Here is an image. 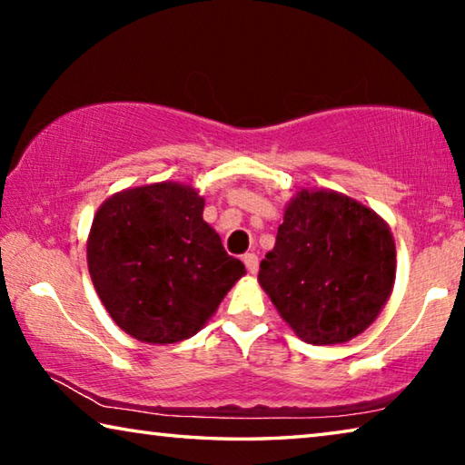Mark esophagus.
<instances>
[{"label":"esophagus","mask_w":465,"mask_h":465,"mask_svg":"<svg viewBox=\"0 0 465 465\" xmlns=\"http://www.w3.org/2000/svg\"><path fill=\"white\" fill-rule=\"evenodd\" d=\"M242 261H244L248 272H252V275L259 271V256H256L254 252H246L244 256H242Z\"/></svg>","instance_id":"esophagus-1"}]
</instances>
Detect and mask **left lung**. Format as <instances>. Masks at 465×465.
<instances>
[{
	"label": "left lung",
	"instance_id": "1",
	"mask_svg": "<svg viewBox=\"0 0 465 465\" xmlns=\"http://www.w3.org/2000/svg\"><path fill=\"white\" fill-rule=\"evenodd\" d=\"M259 282L306 343L350 341L391 293L393 235L364 204L331 190H304L285 209Z\"/></svg>",
	"mask_w": 465,
	"mask_h": 465
}]
</instances>
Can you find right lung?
Returning <instances> with one entry per match:
<instances>
[{
  "mask_svg": "<svg viewBox=\"0 0 465 465\" xmlns=\"http://www.w3.org/2000/svg\"><path fill=\"white\" fill-rule=\"evenodd\" d=\"M194 188L163 182L101 204L88 235V272L103 306L146 343L193 337L246 269L203 221Z\"/></svg>",
  "mask_w": 465,
  "mask_h": 465,
  "instance_id": "add662e5",
  "label": "right lung"
}]
</instances>
